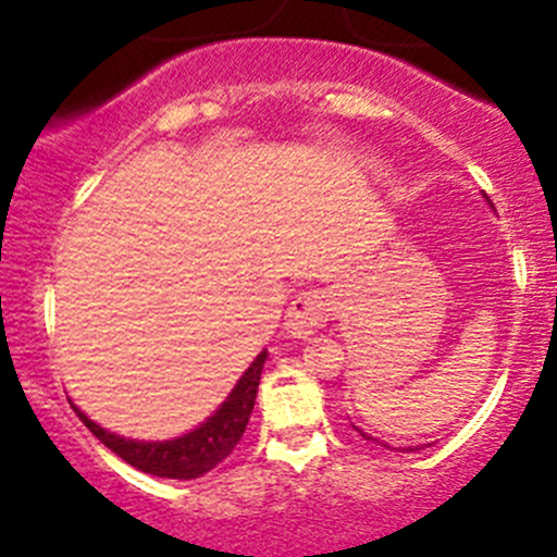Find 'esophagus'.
I'll return each mask as SVG.
<instances>
[{"label":"esophagus","mask_w":557,"mask_h":557,"mask_svg":"<svg viewBox=\"0 0 557 557\" xmlns=\"http://www.w3.org/2000/svg\"><path fill=\"white\" fill-rule=\"evenodd\" d=\"M329 315H332V299L323 290H305L290 301L285 329L290 337H310L315 329L326 326Z\"/></svg>","instance_id":"obj_1"}]
</instances>
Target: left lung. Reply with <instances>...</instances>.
I'll return each mask as SVG.
<instances>
[{"mask_svg": "<svg viewBox=\"0 0 557 557\" xmlns=\"http://www.w3.org/2000/svg\"><path fill=\"white\" fill-rule=\"evenodd\" d=\"M487 201H490V198H487ZM354 430H359V428H354ZM359 433H361V438H364V441H372V438H370V435H367V433H364V430H359ZM413 451H419V449H413Z\"/></svg>", "mask_w": 557, "mask_h": 557, "instance_id": "1", "label": "left lung"}]
</instances>
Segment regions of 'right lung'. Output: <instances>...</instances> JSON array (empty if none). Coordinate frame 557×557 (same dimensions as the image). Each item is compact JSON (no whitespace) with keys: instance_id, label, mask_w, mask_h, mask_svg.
<instances>
[{"instance_id":"obj_1","label":"right lung","mask_w":557,"mask_h":557,"mask_svg":"<svg viewBox=\"0 0 557 557\" xmlns=\"http://www.w3.org/2000/svg\"><path fill=\"white\" fill-rule=\"evenodd\" d=\"M267 350L252 359V364L242 372L236 386L231 388L228 397L220 403V408L212 416H207V422L198 424L190 433L180 435L171 441H133L122 438L116 433H108L97 422H91L89 416L73 405L81 422L91 430L100 444H106L113 455L122 457L127 466L138 468L144 473H152L160 479H198L203 473L212 471L214 466L225 460L239 444L245 435L247 422H250L252 405H256L258 381H261L263 361H267Z\"/></svg>"}]
</instances>
